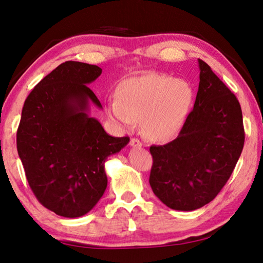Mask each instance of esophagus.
I'll return each mask as SVG.
<instances>
[{
  "label": "esophagus",
  "instance_id": "1",
  "mask_svg": "<svg viewBox=\"0 0 263 263\" xmlns=\"http://www.w3.org/2000/svg\"><path fill=\"white\" fill-rule=\"evenodd\" d=\"M130 145L133 147H141L142 146V142L138 140V138H132V140H130Z\"/></svg>",
  "mask_w": 263,
  "mask_h": 263
}]
</instances>
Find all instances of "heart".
I'll return each mask as SVG.
<instances>
[{
  "instance_id": "obj_1",
  "label": "heart",
  "mask_w": 263,
  "mask_h": 263,
  "mask_svg": "<svg viewBox=\"0 0 263 263\" xmlns=\"http://www.w3.org/2000/svg\"><path fill=\"white\" fill-rule=\"evenodd\" d=\"M189 83L165 74H147L123 81L118 100L106 103L108 119L122 130L143 122V132L152 141H168L181 129L192 102Z\"/></svg>"
}]
</instances>
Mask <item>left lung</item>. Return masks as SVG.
<instances>
[{"label": "left lung", "mask_w": 263, "mask_h": 263, "mask_svg": "<svg viewBox=\"0 0 263 263\" xmlns=\"http://www.w3.org/2000/svg\"><path fill=\"white\" fill-rule=\"evenodd\" d=\"M199 87L192 111L174 141L152 145V191L167 207L195 211L224 186L245 141L240 104L207 64L198 59Z\"/></svg>", "instance_id": "left-lung-1"}]
</instances>
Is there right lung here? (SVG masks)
<instances>
[{"mask_svg": "<svg viewBox=\"0 0 263 263\" xmlns=\"http://www.w3.org/2000/svg\"><path fill=\"white\" fill-rule=\"evenodd\" d=\"M102 68L65 62L44 77L24 103L17 150L37 200L64 217L91 211L104 195L107 157L129 137H113L89 116L90 102L102 107L87 85Z\"/></svg>", "mask_w": 263, "mask_h": 263, "instance_id": "obj_1", "label": "right lung"}]
</instances>
